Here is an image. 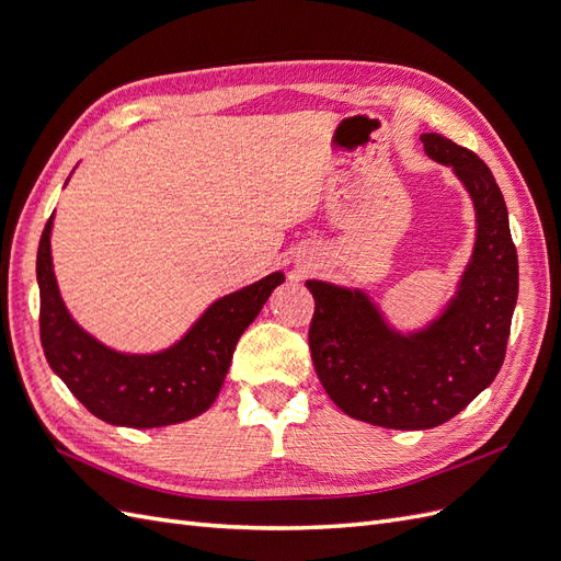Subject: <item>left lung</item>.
Returning <instances> with one entry per match:
<instances>
[{
  "label": "left lung",
  "instance_id": "obj_1",
  "mask_svg": "<svg viewBox=\"0 0 561 561\" xmlns=\"http://www.w3.org/2000/svg\"><path fill=\"white\" fill-rule=\"evenodd\" d=\"M428 159L451 168L474 208V243L454 297L416 330H400L363 287L307 280L320 383L339 410L371 426L426 431L449 421L496 379L517 304V250L486 163L439 133Z\"/></svg>",
  "mask_w": 561,
  "mask_h": 561
}]
</instances>
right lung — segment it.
Returning <instances> with one entry per match:
<instances>
[{
    "label": "right lung",
    "instance_id": "obj_1",
    "mask_svg": "<svg viewBox=\"0 0 561 561\" xmlns=\"http://www.w3.org/2000/svg\"><path fill=\"white\" fill-rule=\"evenodd\" d=\"M54 217L37 250L39 328L50 369L93 416L112 426L161 428L206 412L227 379L241 334L285 283L283 271L215 299L168 348L116 351L83 330L65 307L50 254Z\"/></svg>",
    "mask_w": 561,
    "mask_h": 561
}]
</instances>
